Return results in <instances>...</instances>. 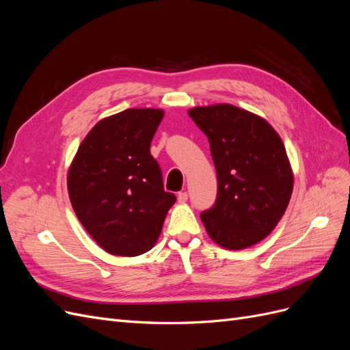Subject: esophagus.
<instances>
[{
    "instance_id": "obj_1",
    "label": "esophagus",
    "mask_w": 350,
    "mask_h": 350,
    "mask_svg": "<svg viewBox=\"0 0 350 350\" xmlns=\"http://www.w3.org/2000/svg\"><path fill=\"white\" fill-rule=\"evenodd\" d=\"M187 200H188V194L185 191L178 193V201H179V203H185Z\"/></svg>"
}]
</instances>
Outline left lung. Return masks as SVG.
Returning <instances> with one entry per match:
<instances>
[{"label":"left lung","instance_id":"left-lung-1","mask_svg":"<svg viewBox=\"0 0 350 350\" xmlns=\"http://www.w3.org/2000/svg\"><path fill=\"white\" fill-rule=\"evenodd\" d=\"M188 115L203 131L217 174L215 206L201 213L208 237L226 250L256 245L278 226L293 189V171L278 131L262 116L216 103Z\"/></svg>","mask_w":350,"mask_h":350}]
</instances>
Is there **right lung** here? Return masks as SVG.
<instances>
[{"instance_id":"right-lung-1","label":"right lung","mask_w":350,"mask_h":350,"mask_svg":"<svg viewBox=\"0 0 350 350\" xmlns=\"http://www.w3.org/2000/svg\"><path fill=\"white\" fill-rule=\"evenodd\" d=\"M165 112L130 108L100 120L68 167L71 206L83 228L112 256L135 257L161 235L176 197L166 193L150 143Z\"/></svg>"}]
</instances>
